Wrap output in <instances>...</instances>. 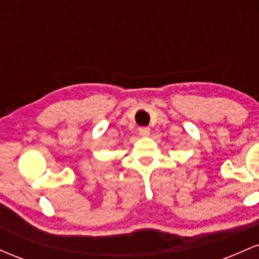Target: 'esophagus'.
Wrapping results in <instances>:
<instances>
[{"instance_id":"obj_1","label":"esophagus","mask_w":259,"mask_h":259,"mask_svg":"<svg viewBox=\"0 0 259 259\" xmlns=\"http://www.w3.org/2000/svg\"><path fill=\"white\" fill-rule=\"evenodd\" d=\"M139 134L141 136H148L150 135V127H147V126H142V127H140L139 129Z\"/></svg>"}]
</instances>
